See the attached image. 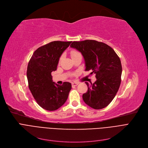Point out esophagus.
Returning <instances> with one entry per match:
<instances>
[{
	"label": "esophagus",
	"instance_id": "34e87169",
	"mask_svg": "<svg viewBox=\"0 0 148 148\" xmlns=\"http://www.w3.org/2000/svg\"><path fill=\"white\" fill-rule=\"evenodd\" d=\"M71 84H72V86L74 87V86H77V85L79 84V83H77V82H73V83H71Z\"/></svg>",
	"mask_w": 148,
	"mask_h": 148
}]
</instances>
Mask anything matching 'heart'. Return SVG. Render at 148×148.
Segmentation results:
<instances>
[{
    "instance_id": "heart-1",
    "label": "heart",
    "mask_w": 148,
    "mask_h": 148,
    "mask_svg": "<svg viewBox=\"0 0 148 148\" xmlns=\"http://www.w3.org/2000/svg\"><path fill=\"white\" fill-rule=\"evenodd\" d=\"M70 54H71V58H74V57H75V56H78V55H79V54H80V53L78 51H77V50H71V52H70ZM62 56H61L60 58H59V62L61 61V60L62 59Z\"/></svg>"
}]
</instances>
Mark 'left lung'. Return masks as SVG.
<instances>
[{"instance_id": "8db88e82", "label": "left lung", "mask_w": 148, "mask_h": 148, "mask_svg": "<svg viewBox=\"0 0 148 148\" xmlns=\"http://www.w3.org/2000/svg\"><path fill=\"white\" fill-rule=\"evenodd\" d=\"M82 54L85 71L95 74L97 80L88 86L83 94L84 102L94 109H102L109 104L119 90L121 82V60L109 45L95 40L73 41L70 45Z\"/></svg>"}]
</instances>
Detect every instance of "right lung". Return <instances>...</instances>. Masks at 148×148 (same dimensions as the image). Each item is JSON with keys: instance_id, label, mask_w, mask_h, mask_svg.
<instances>
[{"instance_id": "obj_1", "label": "right lung", "mask_w": 148, "mask_h": 148, "mask_svg": "<svg viewBox=\"0 0 148 148\" xmlns=\"http://www.w3.org/2000/svg\"><path fill=\"white\" fill-rule=\"evenodd\" d=\"M72 41H53L35 51L27 65L29 88L38 104L44 109L54 111L68 99L71 84H57L52 80L51 72L56 71L61 54Z\"/></svg>"}]
</instances>
